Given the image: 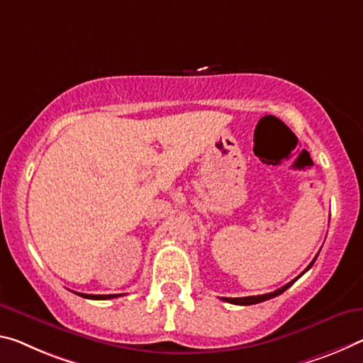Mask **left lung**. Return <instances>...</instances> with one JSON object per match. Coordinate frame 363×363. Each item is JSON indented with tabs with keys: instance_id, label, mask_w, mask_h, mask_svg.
<instances>
[{
	"instance_id": "left-lung-1",
	"label": "left lung",
	"mask_w": 363,
	"mask_h": 363,
	"mask_svg": "<svg viewBox=\"0 0 363 363\" xmlns=\"http://www.w3.org/2000/svg\"><path fill=\"white\" fill-rule=\"evenodd\" d=\"M318 257V255H316ZM316 257L313 258V262L308 264V267L306 268V272H308L310 268H312V264L315 263V260H316ZM303 272V273H306ZM302 273V274H303ZM302 274H298L296 279H292L291 283H287L286 286H283L281 287V289H278V291H274V292H269V294H262V296H249V297H221L224 302H229V303H235V306H252V303H260V302H264V301H268V298H273V297H276V296H279V294H283V292L286 291V289H289V287L296 283V281L301 278Z\"/></svg>"
}]
</instances>
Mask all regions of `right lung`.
<instances>
[{
  "mask_svg": "<svg viewBox=\"0 0 363 363\" xmlns=\"http://www.w3.org/2000/svg\"><path fill=\"white\" fill-rule=\"evenodd\" d=\"M80 297H85V298H94V301H106V298H114V297H119L118 294H108V296H95V294H80V292H76Z\"/></svg>",
  "mask_w": 363,
  "mask_h": 363,
  "instance_id": "add662e5",
  "label": "right lung"
}]
</instances>
